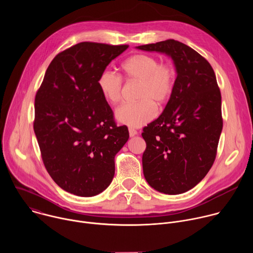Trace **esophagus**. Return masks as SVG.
I'll return each instance as SVG.
<instances>
[{"instance_id": "34e87169", "label": "esophagus", "mask_w": 253, "mask_h": 253, "mask_svg": "<svg viewBox=\"0 0 253 253\" xmlns=\"http://www.w3.org/2000/svg\"><path fill=\"white\" fill-rule=\"evenodd\" d=\"M137 134H138V132L136 130H134L133 128H129V135H130V137H134Z\"/></svg>"}]
</instances>
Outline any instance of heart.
Segmentation results:
<instances>
[{"label": "heart", "mask_w": 253, "mask_h": 253, "mask_svg": "<svg viewBox=\"0 0 253 253\" xmlns=\"http://www.w3.org/2000/svg\"><path fill=\"white\" fill-rule=\"evenodd\" d=\"M122 70L129 80L140 83L139 102L127 103L118 107L116 119L127 126L138 128L150 122L156 115L155 104H163L170 96L175 81V70L169 63L146 54H137L122 64ZM98 86L104 98L117 104L122 97L123 82L119 75L105 70L99 76Z\"/></svg>", "instance_id": "b5f03b06"}]
</instances>
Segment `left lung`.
I'll use <instances>...</instances> for the list:
<instances>
[{"label": "left lung", "instance_id": "8db88e82", "mask_svg": "<svg viewBox=\"0 0 253 253\" xmlns=\"http://www.w3.org/2000/svg\"><path fill=\"white\" fill-rule=\"evenodd\" d=\"M165 54L176 79L162 114L143 129V173L155 190L176 195L196 186L208 173L222 131L221 94L210 64L175 40L136 47Z\"/></svg>", "mask_w": 253, "mask_h": 253}]
</instances>
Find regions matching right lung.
I'll return each mask as SVG.
<instances>
[{"instance_id":"1","label":"right lung","mask_w":253,"mask_h":253,"mask_svg":"<svg viewBox=\"0 0 253 253\" xmlns=\"http://www.w3.org/2000/svg\"><path fill=\"white\" fill-rule=\"evenodd\" d=\"M129 46L82 42L58 54L35 98L34 131L44 165L65 191L91 197L115 174V155L128 141L98 86L100 74Z\"/></svg>"}]
</instances>
